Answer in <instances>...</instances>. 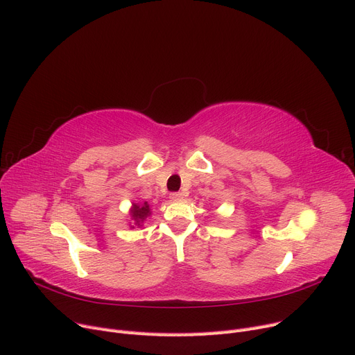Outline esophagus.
<instances>
[{
	"instance_id": "1",
	"label": "esophagus",
	"mask_w": 355,
	"mask_h": 355,
	"mask_svg": "<svg viewBox=\"0 0 355 355\" xmlns=\"http://www.w3.org/2000/svg\"><path fill=\"white\" fill-rule=\"evenodd\" d=\"M181 197H182V194L180 191H174V193L169 194V198H171V200H180Z\"/></svg>"
}]
</instances>
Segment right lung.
<instances>
[{
    "instance_id": "obj_1",
    "label": "right lung",
    "mask_w": 355,
    "mask_h": 355,
    "mask_svg": "<svg viewBox=\"0 0 355 355\" xmlns=\"http://www.w3.org/2000/svg\"><path fill=\"white\" fill-rule=\"evenodd\" d=\"M148 214H149V206H148V205H144V206L135 205V206H133L132 216H133V219L136 220L137 225H139L144 219H146Z\"/></svg>"
}]
</instances>
